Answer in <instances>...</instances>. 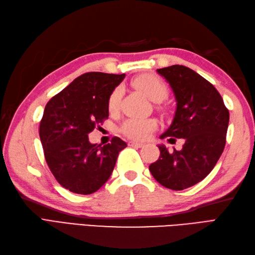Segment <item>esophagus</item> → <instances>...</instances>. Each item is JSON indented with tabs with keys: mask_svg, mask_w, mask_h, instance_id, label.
I'll list each match as a JSON object with an SVG mask.
<instances>
[{
	"mask_svg": "<svg viewBox=\"0 0 255 255\" xmlns=\"http://www.w3.org/2000/svg\"><path fill=\"white\" fill-rule=\"evenodd\" d=\"M128 144L130 145V147H137V148H142L143 147V143L141 142H136V141H129Z\"/></svg>",
	"mask_w": 255,
	"mask_h": 255,
	"instance_id": "esophagus-1",
	"label": "esophagus"
}]
</instances>
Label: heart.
<instances>
[{"instance_id":"1","label":"heart","mask_w":255,"mask_h":255,"mask_svg":"<svg viewBox=\"0 0 255 255\" xmlns=\"http://www.w3.org/2000/svg\"><path fill=\"white\" fill-rule=\"evenodd\" d=\"M131 85L154 102L163 101L169 94L164 81L154 74L145 73L134 78ZM122 90L116 88L108 97L107 107L110 113H116L121 103ZM156 128V121L153 118H129L121 128L125 136L134 140H144Z\"/></svg>"}]
</instances>
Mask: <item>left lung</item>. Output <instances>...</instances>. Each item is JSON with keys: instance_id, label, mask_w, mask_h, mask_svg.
Instances as JSON below:
<instances>
[{"instance_id": "obj_1", "label": "left lung", "mask_w": 255, "mask_h": 255, "mask_svg": "<svg viewBox=\"0 0 255 255\" xmlns=\"http://www.w3.org/2000/svg\"><path fill=\"white\" fill-rule=\"evenodd\" d=\"M156 71L176 100L174 118L160 138L171 143L183 138L184 144L172 153L158 145L160 156L149 170L161 185L182 191L203 181L217 163L226 145L229 111L215 86L192 69L174 64Z\"/></svg>"}]
</instances>
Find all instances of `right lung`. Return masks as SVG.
<instances>
[{
    "mask_svg": "<svg viewBox=\"0 0 255 255\" xmlns=\"http://www.w3.org/2000/svg\"><path fill=\"white\" fill-rule=\"evenodd\" d=\"M125 74L88 72L72 81L47 103L39 137L48 166L70 192L89 195L110 178L118 153L127 147L121 138L97 145L89 133L108 118V97Z\"/></svg>",
    "mask_w": 255,
    "mask_h": 255,
    "instance_id": "right-lung-1",
    "label": "right lung"
}]
</instances>
